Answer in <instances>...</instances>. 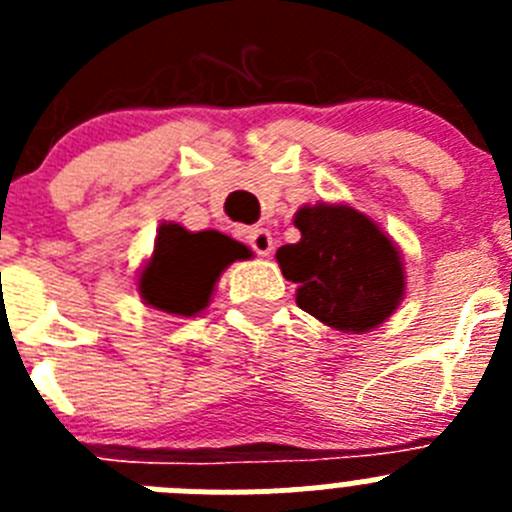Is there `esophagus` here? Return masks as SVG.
<instances>
[{
  "label": "esophagus",
  "instance_id": "esophagus-1",
  "mask_svg": "<svg viewBox=\"0 0 512 512\" xmlns=\"http://www.w3.org/2000/svg\"><path fill=\"white\" fill-rule=\"evenodd\" d=\"M243 235H246V243L251 246L253 253L269 256L274 251V241H271V233L266 228H248Z\"/></svg>",
  "mask_w": 512,
  "mask_h": 512
}]
</instances>
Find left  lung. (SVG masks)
Returning <instances> with one entry per match:
<instances>
[{"label": "left lung", "mask_w": 512, "mask_h": 512, "mask_svg": "<svg viewBox=\"0 0 512 512\" xmlns=\"http://www.w3.org/2000/svg\"><path fill=\"white\" fill-rule=\"evenodd\" d=\"M302 238L277 251L297 305L343 333H366L390 318L405 297L400 251L372 217L348 205L300 207Z\"/></svg>", "instance_id": "left-lung-1"}]
</instances>
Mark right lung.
<instances>
[{
	"instance_id": "obj_1",
	"label": "right lung",
	"mask_w": 512,
	"mask_h": 512,
	"mask_svg": "<svg viewBox=\"0 0 512 512\" xmlns=\"http://www.w3.org/2000/svg\"><path fill=\"white\" fill-rule=\"evenodd\" d=\"M248 256L243 243L217 230L189 233L182 225L164 223L153 256L140 271L138 292L146 305L189 318L205 310L225 266Z\"/></svg>"
}]
</instances>
